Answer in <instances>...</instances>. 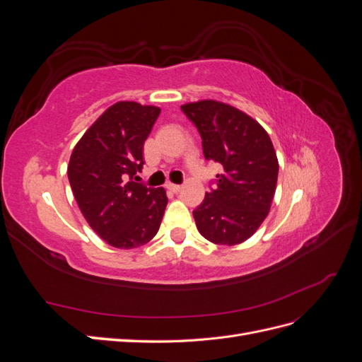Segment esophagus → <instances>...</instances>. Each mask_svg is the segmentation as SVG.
Wrapping results in <instances>:
<instances>
[{"instance_id": "esophagus-1", "label": "esophagus", "mask_w": 362, "mask_h": 362, "mask_svg": "<svg viewBox=\"0 0 362 362\" xmlns=\"http://www.w3.org/2000/svg\"><path fill=\"white\" fill-rule=\"evenodd\" d=\"M166 187H168L170 192H173V193H178V192L181 190V185H180V184H172V182H168V184H166Z\"/></svg>"}]
</instances>
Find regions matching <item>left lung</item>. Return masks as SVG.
I'll use <instances>...</instances> for the list:
<instances>
[{"label":"left lung","instance_id":"obj_1","mask_svg":"<svg viewBox=\"0 0 362 362\" xmlns=\"http://www.w3.org/2000/svg\"><path fill=\"white\" fill-rule=\"evenodd\" d=\"M202 139L206 160L221 163L211 192L193 211L198 231L214 245L243 243L264 222L279 164L266 129L238 108L204 100L181 105Z\"/></svg>","mask_w":362,"mask_h":362}]
</instances>
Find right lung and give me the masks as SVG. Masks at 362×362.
<instances>
[{
	"label": "right lung",
	"instance_id": "1",
	"mask_svg": "<svg viewBox=\"0 0 362 362\" xmlns=\"http://www.w3.org/2000/svg\"><path fill=\"white\" fill-rule=\"evenodd\" d=\"M160 112L119 101L95 120L71 154L68 178L75 201L93 231L117 249L151 242L166 210L163 187L133 181L145 164L144 144Z\"/></svg>",
	"mask_w": 362,
	"mask_h": 362
}]
</instances>
